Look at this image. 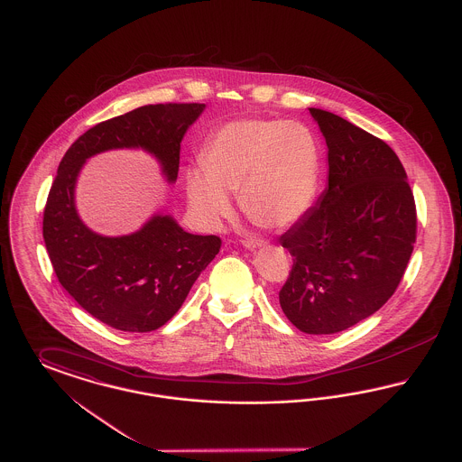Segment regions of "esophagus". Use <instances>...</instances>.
Returning a JSON list of instances; mask_svg holds the SVG:
<instances>
[{"label":"esophagus","mask_w":462,"mask_h":462,"mask_svg":"<svg viewBox=\"0 0 462 462\" xmlns=\"http://www.w3.org/2000/svg\"><path fill=\"white\" fill-rule=\"evenodd\" d=\"M242 245H244L245 249H256V247L264 245V241L263 239H245V241H242Z\"/></svg>","instance_id":"esophagus-1"}]
</instances>
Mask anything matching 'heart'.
I'll list each match as a JSON object with an SVG mask.
<instances>
[{
	"label": "heart",
	"instance_id": "b5f03b06",
	"mask_svg": "<svg viewBox=\"0 0 462 462\" xmlns=\"http://www.w3.org/2000/svg\"><path fill=\"white\" fill-rule=\"evenodd\" d=\"M200 164L202 170L187 171V198L209 228L232 213L228 192H239L253 223L281 230L307 215L320 189V143L303 123L258 117L225 123L206 140Z\"/></svg>",
	"mask_w": 462,
	"mask_h": 462
}]
</instances>
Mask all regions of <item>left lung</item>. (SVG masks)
Here are the masks:
<instances>
[{
	"label": "left lung",
	"mask_w": 462,
	"mask_h": 462,
	"mask_svg": "<svg viewBox=\"0 0 462 462\" xmlns=\"http://www.w3.org/2000/svg\"><path fill=\"white\" fill-rule=\"evenodd\" d=\"M328 143V189L281 237L294 258L279 292L292 326L336 334L371 317L400 284L416 242V202L393 149L310 107Z\"/></svg>",
	"instance_id": "left-lung-1"
}]
</instances>
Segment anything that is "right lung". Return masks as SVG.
Segmentation results:
<instances>
[{
	"instance_id": "1",
	"label": "right lung",
	"mask_w": 462,
	"mask_h": 462,
	"mask_svg": "<svg viewBox=\"0 0 462 462\" xmlns=\"http://www.w3.org/2000/svg\"><path fill=\"white\" fill-rule=\"evenodd\" d=\"M204 107L157 104L112 117L83 133L59 164L44 206V245L62 287L79 307L114 329L149 332L164 326L218 254L221 241L189 234L162 213L130 236H98L76 211L79 171L91 155L142 149L154 155L162 175L175 183L180 143Z\"/></svg>"
}]
</instances>
